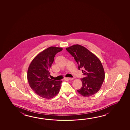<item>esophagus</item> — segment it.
Here are the masks:
<instances>
[{
	"instance_id": "obj_1",
	"label": "esophagus",
	"mask_w": 130,
	"mask_h": 130,
	"mask_svg": "<svg viewBox=\"0 0 130 130\" xmlns=\"http://www.w3.org/2000/svg\"><path fill=\"white\" fill-rule=\"evenodd\" d=\"M65 79L67 80H73V78H71V77H66Z\"/></svg>"
}]
</instances>
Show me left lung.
Returning a JSON list of instances; mask_svg holds the SVG:
<instances>
[{
  "mask_svg": "<svg viewBox=\"0 0 130 130\" xmlns=\"http://www.w3.org/2000/svg\"><path fill=\"white\" fill-rule=\"evenodd\" d=\"M66 49L74 57L78 69H82L84 75V77L81 79L82 88L77 92L84 97H89L97 93L105 77L100 60L87 48L79 45H74Z\"/></svg>",
  "mask_w": 130,
  "mask_h": 130,
  "instance_id": "8db88e82",
  "label": "left lung"
}]
</instances>
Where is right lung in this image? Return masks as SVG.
I'll list each match as a JSON object with an SVG mask.
<instances>
[{"label": "right lung", "mask_w": 130, "mask_h": 130, "mask_svg": "<svg viewBox=\"0 0 130 130\" xmlns=\"http://www.w3.org/2000/svg\"><path fill=\"white\" fill-rule=\"evenodd\" d=\"M62 50V48L55 46L48 47L37 55L29 67V84L32 90L41 97L50 99L59 92L62 81L52 80L49 76L55 55Z\"/></svg>", "instance_id": "1"}]
</instances>
